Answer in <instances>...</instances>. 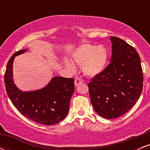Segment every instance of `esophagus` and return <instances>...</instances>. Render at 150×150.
I'll return each instance as SVG.
<instances>
[{"mask_svg": "<svg viewBox=\"0 0 150 150\" xmlns=\"http://www.w3.org/2000/svg\"><path fill=\"white\" fill-rule=\"evenodd\" d=\"M82 82H83V80H82L81 78H80V77H76V78L75 79V86H77L78 85H80V84L82 83Z\"/></svg>", "mask_w": 150, "mask_h": 150, "instance_id": "obj_1", "label": "esophagus"}]
</instances>
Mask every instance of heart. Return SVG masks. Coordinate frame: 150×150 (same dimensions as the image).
<instances>
[{
    "label": "heart",
    "instance_id": "b5f03b06",
    "mask_svg": "<svg viewBox=\"0 0 150 150\" xmlns=\"http://www.w3.org/2000/svg\"><path fill=\"white\" fill-rule=\"evenodd\" d=\"M108 51L104 46L83 44L73 51L72 61L82 65V73L85 76L94 77L104 71L107 64ZM66 69L73 73L75 70V65L68 60H63Z\"/></svg>",
    "mask_w": 150,
    "mask_h": 150
}]
</instances>
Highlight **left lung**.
I'll return each mask as SVG.
<instances>
[{"label":"left lung","mask_w":150,"mask_h":150,"mask_svg":"<svg viewBox=\"0 0 150 150\" xmlns=\"http://www.w3.org/2000/svg\"><path fill=\"white\" fill-rule=\"evenodd\" d=\"M110 39V64L88 85L93 107L107 119L116 118L129 111L140 98L143 87L138 53L123 39L115 37Z\"/></svg>","instance_id":"left-lung-1"}]
</instances>
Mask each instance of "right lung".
<instances>
[{
    "mask_svg": "<svg viewBox=\"0 0 150 150\" xmlns=\"http://www.w3.org/2000/svg\"><path fill=\"white\" fill-rule=\"evenodd\" d=\"M28 49L17 51L6 66L5 85L8 97L22 115L39 124L51 125L59 123L69 111L70 101L75 90L73 78L53 77L42 89L22 91L13 80V66L15 56Z\"/></svg>",
    "mask_w": 150,
    "mask_h": 150,
    "instance_id": "add662e5",
    "label": "right lung"
}]
</instances>
